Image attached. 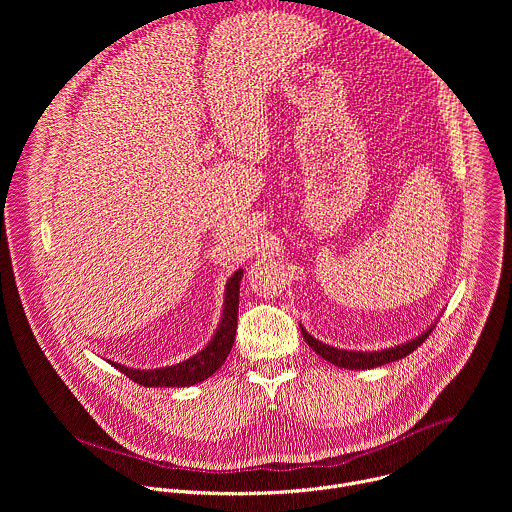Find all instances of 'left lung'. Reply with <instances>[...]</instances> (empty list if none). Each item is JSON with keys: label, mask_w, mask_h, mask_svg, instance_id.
I'll return each mask as SVG.
<instances>
[{"label": "left lung", "mask_w": 512, "mask_h": 512, "mask_svg": "<svg viewBox=\"0 0 512 512\" xmlns=\"http://www.w3.org/2000/svg\"><path fill=\"white\" fill-rule=\"evenodd\" d=\"M433 326L423 332L421 336H417L415 340L411 342H405L401 346H395V348H387V350H381V352H358V350H340V348H334V346H328L316 338H312L304 328H302V334H304V340L308 342V346L312 350H316V354H320L324 360L336 364V367L340 369H354V371H364V369H375V367H381V364H387V362H395L399 358H405L407 354H411L417 346H421L425 342V338L431 334Z\"/></svg>", "instance_id": "obj_1"}]
</instances>
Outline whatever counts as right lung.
Returning a JSON list of instances; mask_svg holds the SVG:
<instances>
[{"instance_id":"add662e5","label":"right lung","mask_w":512,"mask_h":512,"mask_svg":"<svg viewBox=\"0 0 512 512\" xmlns=\"http://www.w3.org/2000/svg\"><path fill=\"white\" fill-rule=\"evenodd\" d=\"M241 277H243V269L235 271V275L229 279L223 320L218 324L214 338L208 342V346H204V350H200L198 354H194L192 358L180 364H174V367H164L154 371L129 369V367H121L117 362H111V367L119 369L125 377H129L133 383L141 387H190L214 375L216 369H221V364L227 360L235 342L237 320H239Z\"/></svg>"}]
</instances>
